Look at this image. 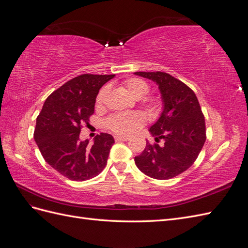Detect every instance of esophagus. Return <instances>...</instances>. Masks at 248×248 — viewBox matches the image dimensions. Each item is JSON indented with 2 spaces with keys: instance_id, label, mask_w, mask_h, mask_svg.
I'll return each mask as SVG.
<instances>
[{
  "instance_id": "obj_1",
  "label": "esophagus",
  "mask_w": 248,
  "mask_h": 248,
  "mask_svg": "<svg viewBox=\"0 0 248 248\" xmlns=\"http://www.w3.org/2000/svg\"><path fill=\"white\" fill-rule=\"evenodd\" d=\"M115 140H117V141H128V140H130V137H128V136H115Z\"/></svg>"
}]
</instances>
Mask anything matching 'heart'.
Instances as JSON below:
<instances>
[{"label":"heart","instance_id":"heart-1","mask_svg":"<svg viewBox=\"0 0 248 248\" xmlns=\"http://www.w3.org/2000/svg\"><path fill=\"white\" fill-rule=\"evenodd\" d=\"M124 85L129 90L130 93L135 98H143L150 93V85L140 78H129L124 81ZM108 88H102L96 98L97 106H100L105 100ZM150 106H154V102L149 103ZM146 123L145 115L141 113H116L108 116L106 119V126L113 131L114 133L129 135L134 133L135 131L140 129Z\"/></svg>","mask_w":248,"mask_h":248}]
</instances>
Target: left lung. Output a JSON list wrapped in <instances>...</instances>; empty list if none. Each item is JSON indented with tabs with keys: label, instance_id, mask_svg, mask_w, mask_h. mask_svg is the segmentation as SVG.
Instances as JSON below:
<instances>
[{
	"label": "left lung",
	"instance_id": "obj_1",
	"mask_svg": "<svg viewBox=\"0 0 248 248\" xmlns=\"http://www.w3.org/2000/svg\"><path fill=\"white\" fill-rule=\"evenodd\" d=\"M156 82L164 103L160 117L150 128L155 143L147 141L135 156L142 173L155 180H169L192 166L206 140L205 118L194 92L181 80L164 72H136ZM160 139L163 145H158Z\"/></svg>",
	"mask_w": 248,
	"mask_h": 248
}]
</instances>
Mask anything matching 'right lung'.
<instances>
[{"mask_svg": "<svg viewBox=\"0 0 248 248\" xmlns=\"http://www.w3.org/2000/svg\"><path fill=\"white\" fill-rule=\"evenodd\" d=\"M115 75L83 74L63 84L45 100L33 137L45 162L72 181L82 182L105 169L114 138L96 135L93 145L79 140L83 124L94 114L101 86Z\"/></svg>", "mask_w": 248, "mask_h": 248, "instance_id": "add662e5", "label": "right lung"}]
</instances>
